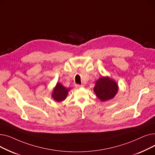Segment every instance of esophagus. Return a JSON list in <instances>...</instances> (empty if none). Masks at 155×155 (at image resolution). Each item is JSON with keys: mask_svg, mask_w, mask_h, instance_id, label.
I'll return each mask as SVG.
<instances>
[{"mask_svg": "<svg viewBox=\"0 0 155 155\" xmlns=\"http://www.w3.org/2000/svg\"><path fill=\"white\" fill-rule=\"evenodd\" d=\"M84 85H80V84H76L75 85V87L78 88H80V87H84Z\"/></svg>", "mask_w": 155, "mask_h": 155, "instance_id": "34e87169", "label": "esophagus"}]
</instances>
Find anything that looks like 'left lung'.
I'll use <instances>...</instances> for the list:
<instances>
[{
	"label": "left lung",
	"instance_id": "8db88e82",
	"mask_svg": "<svg viewBox=\"0 0 155 155\" xmlns=\"http://www.w3.org/2000/svg\"><path fill=\"white\" fill-rule=\"evenodd\" d=\"M118 91L116 82L109 77H102L96 82L94 92L97 97L102 101H106L112 99Z\"/></svg>",
	"mask_w": 155,
	"mask_h": 155
}]
</instances>
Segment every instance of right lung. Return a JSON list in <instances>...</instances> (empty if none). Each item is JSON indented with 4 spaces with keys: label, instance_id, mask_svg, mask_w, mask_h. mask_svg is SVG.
<instances>
[{
    "label": "right lung",
    "instance_id": "right-lung-1",
    "mask_svg": "<svg viewBox=\"0 0 155 155\" xmlns=\"http://www.w3.org/2000/svg\"><path fill=\"white\" fill-rule=\"evenodd\" d=\"M69 88H66L61 84H57L52 94L53 98L57 102L64 101L68 95Z\"/></svg>",
    "mask_w": 155,
    "mask_h": 155
}]
</instances>
